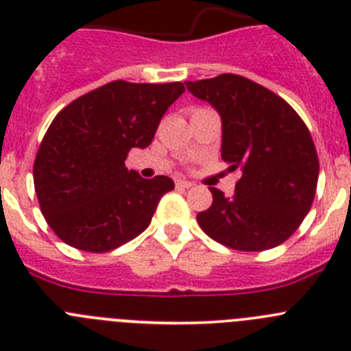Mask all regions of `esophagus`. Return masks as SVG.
I'll return each mask as SVG.
<instances>
[{
    "instance_id": "34e87169",
    "label": "esophagus",
    "mask_w": 351,
    "mask_h": 351,
    "mask_svg": "<svg viewBox=\"0 0 351 351\" xmlns=\"http://www.w3.org/2000/svg\"><path fill=\"white\" fill-rule=\"evenodd\" d=\"M176 186H178V188H182V190H188V188L193 186V182L188 181V179H178V181H176Z\"/></svg>"
}]
</instances>
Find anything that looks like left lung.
I'll return each instance as SVG.
<instances>
[{"label":"left lung","mask_w":351,"mask_h":351,"mask_svg":"<svg viewBox=\"0 0 351 351\" xmlns=\"http://www.w3.org/2000/svg\"><path fill=\"white\" fill-rule=\"evenodd\" d=\"M221 117V158L243 176L235 193L209 188L213 206L197 214L216 243L239 251L280 246L309 213L318 182V154L299 114L246 77L223 73L186 82Z\"/></svg>","instance_id":"8db88e82"}]
</instances>
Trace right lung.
<instances>
[{"instance_id":"right-lung-1","label":"right lung","mask_w":351,"mask_h":351,"mask_svg":"<svg viewBox=\"0 0 351 351\" xmlns=\"http://www.w3.org/2000/svg\"><path fill=\"white\" fill-rule=\"evenodd\" d=\"M181 82H108L61 110L33 165L40 209L54 234L91 253L116 250L151 223L160 198L173 190L167 176L144 179L128 170L133 147L153 142Z\"/></svg>"}]
</instances>
